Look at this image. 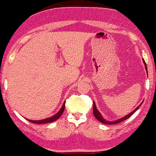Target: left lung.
<instances>
[{"instance_id": "8db88e82", "label": "left lung", "mask_w": 156, "mask_h": 156, "mask_svg": "<svg viewBox=\"0 0 156 156\" xmlns=\"http://www.w3.org/2000/svg\"><path fill=\"white\" fill-rule=\"evenodd\" d=\"M143 61L144 64H145V70H146V71H147V74L148 72H147V68L146 63H145V60H144L143 59ZM143 102H141V103H140L139 106H138V107H137L136 108H135V109H134V111H132V112H130V113H128V115H126V116L122 117V118L118 119H117V120H115V121H111V122H110V121H107V120H106L105 119H104L103 117H102V115L101 114V113H100L99 111H98V108H96V104H95L94 101L93 102V113H94V117H96V118L97 119H98L99 122H101V123H102V124H109V125H111V124H118V123H119V122H123V121H124V120L128 119L129 117H130L131 115H133L135 111H136V110H138V108H139L140 106L143 104Z\"/></svg>"}]
</instances>
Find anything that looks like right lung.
<instances>
[{"label":"right lung","mask_w":156,"mask_h":156,"mask_svg":"<svg viewBox=\"0 0 156 156\" xmlns=\"http://www.w3.org/2000/svg\"><path fill=\"white\" fill-rule=\"evenodd\" d=\"M64 108H65V102H64L62 106V107L60 109V111H58L56 114H55L54 115H53L50 117H48V118L41 119V120H30L28 119H27L28 122H30L31 123H34V124H46V123L54 122L55 121H56V120L59 118L62 115L64 111Z\"/></svg>","instance_id":"obj_1"}]
</instances>
